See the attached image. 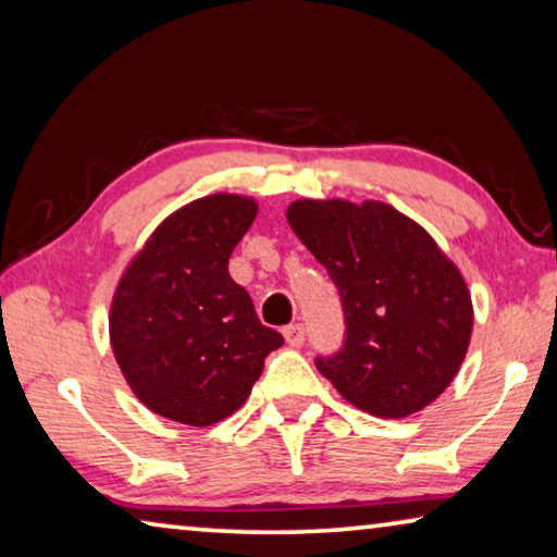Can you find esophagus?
<instances>
[{
  "mask_svg": "<svg viewBox=\"0 0 557 557\" xmlns=\"http://www.w3.org/2000/svg\"><path fill=\"white\" fill-rule=\"evenodd\" d=\"M282 334H285V342L292 348H299L301 344H305V326H301V324H289V326L282 329Z\"/></svg>",
  "mask_w": 557,
  "mask_h": 557,
  "instance_id": "1",
  "label": "esophagus"
}]
</instances>
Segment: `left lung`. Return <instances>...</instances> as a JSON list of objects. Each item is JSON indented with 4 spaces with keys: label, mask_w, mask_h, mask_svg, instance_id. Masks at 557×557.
<instances>
[{
    "label": "left lung",
    "mask_w": 557,
    "mask_h": 557,
    "mask_svg": "<svg viewBox=\"0 0 557 557\" xmlns=\"http://www.w3.org/2000/svg\"><path fill=\"white\" fill-rule=\"evenodd\" d=\"M287 223L344 305V346L317 358L319 373L375 418L400 420L437 400L467 356L474 307L435 238L373 199H299Z\"/></svg>",
    "instance_id": "left-lung-1"
}]
</instances>
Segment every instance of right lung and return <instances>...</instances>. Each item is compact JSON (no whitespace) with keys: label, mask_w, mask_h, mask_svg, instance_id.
<instances>
[{"label":"right lung","mask_w":557,"mask_h":557,"mask_svg":"<svg viewBox=\"0 0 557 557\" xmlns=\"http://www.w3.org/2000/svg\"><path fill=\"white\" fill-rule=\"evenodd\" d=\"M258 201L211 194L157 225L129 260L110 301V346L149 410L206 428L248 400L265 356L285 338L262 326L228 272Z\"/></svg>","instance_id":"obj_1"}]
</instances>
